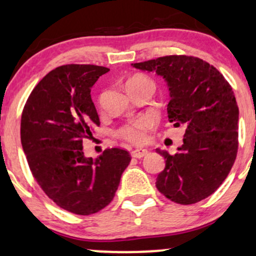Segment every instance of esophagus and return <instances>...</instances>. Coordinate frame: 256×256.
<instances>
[{
  "instance_id": "esophagus-1",
  "label": "esophagus",
  "mask_w": 256,
  "mask_h": 256,
  "mask_svg": "<svg viewBox=\"0 0 256 256\" xmlns=\"http://www.w3.org/2000/svg\"><path fill=\"white\" fill-rule=\"evenodd\" d=\"M146 154H148V150H146V149H142V148L134 149V150L131 152L132 158H140L146 156Z\"/></svg>"
}]
</instances>
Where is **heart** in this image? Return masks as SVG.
I'll return each instance as SVG.
<instances>
[{
  "label": "heart",
  "mask_w": 256,
  "mask_h": 256,
  "mask_svg": "<svg viewBox=\"0 0 256 256\" xmlns=\"http://www.w3.org/2000/svg\"><path fill=\"white\" fill-rule=\"evenodd\" d=\"M142 84H152V83L146 77H134L126 83V88L130 89L132 86ZM152 122L149 119H138L136 122H132L130 124L122 126L118 130V134L120 137L125 138L126 140L132 143H140L144 140L146 130L150 128Z\"/></svg>",
  "instance_id": "heart-1"
}]
</instances>
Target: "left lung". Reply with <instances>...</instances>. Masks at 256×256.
<instances>
[{
    "label": "left lung",
    "instance_id": "8db88e82",
    "mask_svg": "<svg viewBox=\"0 0 256 256\" xmlns=\"http://www.w3.org/2000/svg\"><path fill=\"white\" fill-rule=\"evenodd\" d=\"M131 66L165 79L170 122L185 128L174 155L156 149L166 160L158 190L179 204L208 198L228 177L238 149L240 112L231 85L216 67L194 56L170 55Z\"/></svg>",
    "mask_w": 256,
    "mask_h": 256
}]
</instances>
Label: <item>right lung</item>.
I'll use <instances>...</instances> for the list:
<instances>
[{"mask_svg":"<svg viewBox=\"0 0 256 256\" xmlns=\"http://www.w3.org/2000/svg\"><path fill=\"white\" fill-rule=\"evenodd\" d=\"M108 71L95 64L58 67L34 86L22 110L20 137L32 174L58 207L79 216L110 204L131 161L120 148L96 158L83 152V140L100 125L91 88Z\"/></svg>","mask_w":256,"mask_h":256,"instance_id":"add662e5","label":"right lung"}]
</instances>
